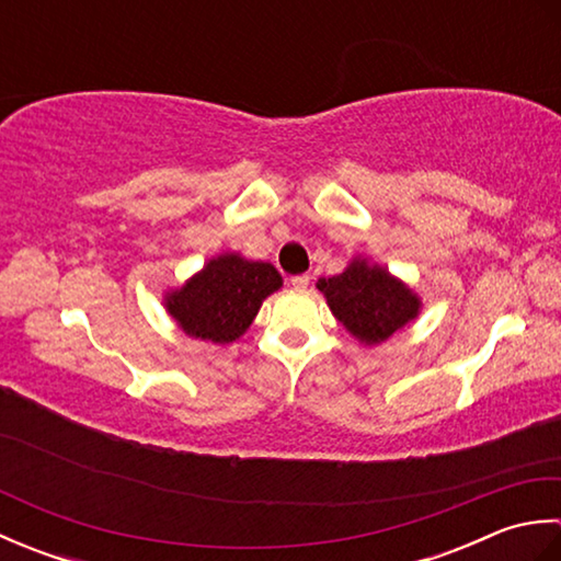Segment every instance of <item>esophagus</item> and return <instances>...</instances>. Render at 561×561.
Returning <instances> with one entry per match:
<instances>
[{
    "mask_svg": "<svg viewBox=\"0 0 561 561\" xmlns=\"http://www.w3.org/2000/svg\"><path fill=\"white\" fill-rule=\"evenodd\" d=\"M308 282H311V279H308V274H296V277H291V287L304 291L308 287Z\"/></svg>",
    "mask_w": 561,
    "mask_h": 561,
    "instance_id": "esophagus-1",
    "label": "esophagus"
}]
</instances>
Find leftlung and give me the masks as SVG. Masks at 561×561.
I'll return each instance as SVG.
<instances>
[{"instance_id":"left-lung-1","label":"left lung","mask_w":561,"mask_h":561,"mask_svg":"<svg viewBox=\"0 0 561 561\" xmlns=\"http://www.w3.org/2000/svg\"><path fill=\"white\" fill-rule=\"evenodd\" d=\"M318 289L325 294L332 316L368 347L396 335L422 308L408 284L362 257L352 260L342 274L318 279Z\"/></svg>"}]
</instances>
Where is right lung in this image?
<instances>
[{
	"instance_id": "obj_1",
	"label": "right lung",
	"mask_w": 561,
	"mask_h": 561,
	"mask_svg": "<svg viewBox=\"0 0 561 561\" xmlns=\"http://www.w3.org/2000/svg\"><path fill=\"white\" fill-rule=\"evenodd\" d=\"M279 287L282 274L270 262L224 253L211 257L181 289L165 294V311L185 335L229 344L243 335L262 301Z\"/></svg>"
}]
</instances>
